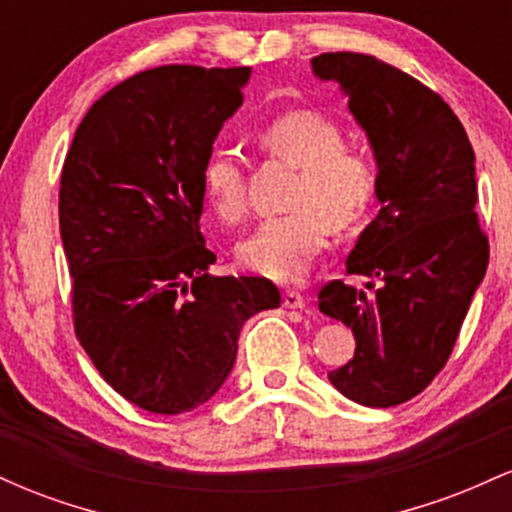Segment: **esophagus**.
<instances>
[{"mask_svg": "<svg viewBox=\"0 0 512 512\" xmlns=\"http://www.w3.org/2000/svg\"><path fill=\"white\" fill-rule=\"evenodd\" d=\"M281 303H284V308H291V310H303L305 308V298L298 291H284V296H281Z\"/></svg>", "mask_w": 512, "mask_h": 512, "instance_id": "obj_1", "label": "esophagus"}]
</instances>
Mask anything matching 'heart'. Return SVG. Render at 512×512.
<instances>
[{"label":"heart","mask_w":512,"mask_h":512,"mask_svg":"<svg viewBox=\"0 0 512 512\" xmlns=\"http://www.w3.org/2000/svg\"><path fill=\"white\" fill-rule=\"evenodd\" d=\"M257 144L298 168L293 209L267 216L238 245V260L274 281H298L327 245L332 228L346 231L368 214L378 192V166L366 149L344 144L337 120L310 108L264 122ZM202 185L221 219L238 221L245 214V175L236 151H214L202 168Z\"/></svg>","instance_id":"1"}]
</instances>
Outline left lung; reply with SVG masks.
I'll return each mask as SVG.
<instances>
[{"label":"left lung","instance_id":"1","mask_svg":"<svg viewBox=\"0 0 512 512\" xmlns=\"http://www.w3.org/2000/svg\"><path fill=\"white\" fill-rule=\"evenodd\" d=\"M313 72L337 81L378 161V216L346 257L342 279L317 293L320 310L351 327L354 358L330 383L363 407H397L445 368L474 291L489 267V238L474 204V149L436 91L363 52H325Z\"/></svg>","mask_w":512,"mask_h":512}]
</instances>
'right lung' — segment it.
Instances as JSON below:
<instances>
[{
    "label": "right lung",
    "mask_w": 512,
    "mask_h": 512,
    "mask_svg": "<svg viewBox=\"0 0 512 512\" xmlns=\"http://www.w3.org/2000/svg\"><path fill=\"white\" fill-rule=\"evenodd\" d=\"M250 67L166 64L91 105L60 180V233L79 344L117 395L182 414L216 395L245 320L279 308L264 276H216L202 168L243 105Z\"/></svg>",
    "instance_id": "obj_1"
}]
</instances>
